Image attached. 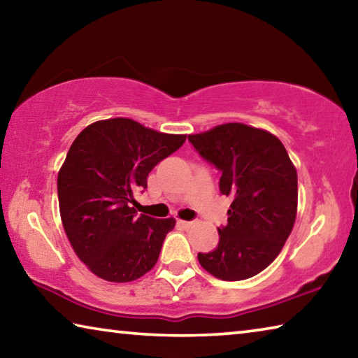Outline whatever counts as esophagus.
Wrapping results in <instances>:
<instances>
[{
	"label": "esophagus",
	"mask_w": 358,
	"mask_h": 358,
	"mask_svg": "<svg viewBox=\"0 0 358 358\" xmlns=\"http://www.w3.org/2000/svg\"><path fill=\"white\" fill-rule=\"evenodd\" d=\"M178 224H180L181 227L189 229V227H192V226H194V221H178Z\"/></svg>",
	"instance_id": "1"
}]
</instances>
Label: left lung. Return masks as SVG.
<instances>
[{"label": "left lung", "mask_w": 358, "mask_h": 358, "mask_svg": "<svg viewBox=\"0 0 358 358\" xmlns=\"http://www.w3.org/2000/svg\"><path fill=\"white\" fill-rule=\"evenodd\" d=\"M187 141L221 172L220 191L232 197L220 243L199 252L205 270L241 281L265 270L281 252L296 216V171L278 137L241 123L216 126Z\"/></svg>", "instance_id": "left-lung-1"}]
</instances>
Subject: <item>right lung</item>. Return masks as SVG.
I'll return each instance as SVG.
<instances>
[{"instance_id":"1","label":"right lung","mask_w":358,"mask_h":358,"mask_svg":"<svg viewBox=\"0 0 358 358\" xmlns=\"http://www.w3.org/2000/svg\"><path fill=\"white\" fill-rule=\"evenodd\" d=\"M185 141L112 118L87 126L71 145L58 173L59 213L71 246L96 276L129 282L156 265L175 220L138 216L131 203L153 167Z\"/></svg>"}]
</instances>
